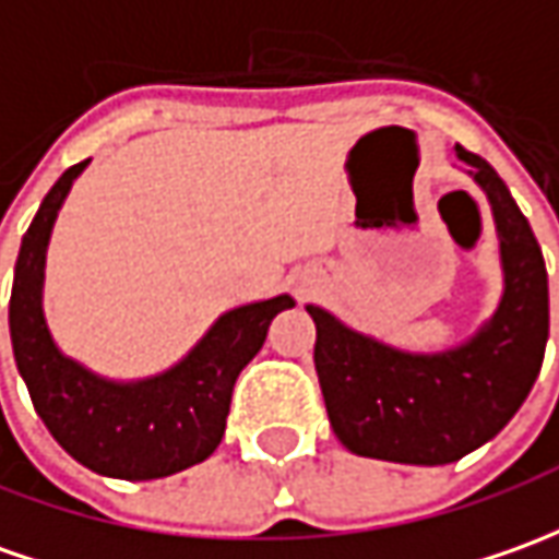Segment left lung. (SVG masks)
Segmentation results:
<instances>
[{
  "label": "left lung",
  "mask_w": 559,
  "mask_h": 559,
  "mask_svg": "<svg viewBox=\"0 0 559 559\" xmlns=\"http://www.w3.org/2000/svg\"><path fill=\"white\" fill-rule=\"evenodd\" d=\"M465 174L487 195L502 296L480 328L440 352H407L348 328L309 302L314 370L345 450L401 465H447L474 453L514 419L548 343V272L526 216L502 177L462 150Z\"/></svg>",
  "instance_id": "left-lung-1"
}]
</instances>
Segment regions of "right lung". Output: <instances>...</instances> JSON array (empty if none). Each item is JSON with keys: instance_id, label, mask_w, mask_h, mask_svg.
I'll return each instance as SVG.
<instances>
[{"instance_id": "right-lung-1", "label": "right lung", "mask_w": 559, "mask_h": 559, "mask_svg": "<svg viewBox=\"0 0 559 559\" xmlns=\"http://www.w3.org/2000/svg\"><path fill=\"white\" fill-rule=\"evenodd\" d=\"M91 158L63 170L33 216L14 263L11 348L33 407L67 453L119 480H155L192 468L226 431L238 373L263 348L272 318L294 309L290 294L223 311L177 364L143 379H109L60 352L41 309L45 260L57 214Z\"/></svg>"}]
</instances>
